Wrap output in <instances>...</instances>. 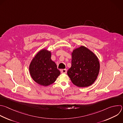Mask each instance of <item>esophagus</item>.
Masks as SVG:
<instances>
[{"instance_id": "obj_1", "label": "esophagus", "mask_w": 123, "mask_h": 123, "mask_svg": "<svg viewBox=\"0 0 123 123\" xmlns=\"http://www.w3.org/2000/svg\"><path fill=\"white\" fill-rule=\"evenodd\" d=\"M67 72V70L66 69H63L61 70V72L62 73H66Z\"/></svg>"}]
</instances>
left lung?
<instances>
[{"label":"left lung","instance_id":"8db88e82","mask_svg":"<svg viewBox=\"0 0 123 123\" xmlns=\"http://www.w3.org/2000/svg\"><path fill=\"white\" fill-rule=\"evenodd\" d=\"M71 55V66L67 74L72 83L79 87L92 85L96 80L100 69L97 56L84 46L74 49Z\"/></svg>","mask_w":123,"mask_h":123}]
</instances>
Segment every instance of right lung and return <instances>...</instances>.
<instances>
[{
  "mask_svg": "<svg viewBox=\"0 0 123 123\" xmlns=\"http://www.w3.org/2000/svg\"><path fill=\"white\" fill-rule=\"evenodd\" d=\"M51 57V52L43 49L37 54L30 64L29 70L32 78L41 86H46L53 84L60 74Z\"/></svg>",
  "mask_w": 123,
  "mask_h": 123,
  "instance_id": "1",
  "label": "right lung"
}]
</instances>
